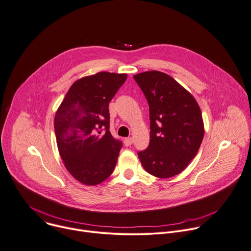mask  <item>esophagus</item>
Listing matches in <instances>:
<instances>
[{
    "label": "esophagus",
    "instance_id": "34e87169",
    "mask_svg": "<svg viewBox=\"0 0 251 251\" xmlns=\"http://www.w3.org/2000/svg\"><path fill=\"white\" fill-rule=\"evenodd\" d=\"M124 143H125L126 147H129L130 145H132V138L131 137H126L124 140Z\"/></svg>",
    "mask_w": 251,
    "mask_h": 251
}]
</instances>
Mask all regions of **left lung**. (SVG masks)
<instances>
[{"label":"left lung","instance_id":"1","mask_svg":"<svg viewBox=\"0 0 251 251\" xmlns=\"http://www.w3.org/2000/svg\"><path fill=\"white\" fill-rule=\"evenodd\" d=\"M150 107L151 140L137 152L151 175L168 178L180 174L197 155L204 128L194 98L171 75L158 71L133 75Z\"/></svg>","mask_w":251,"mask_h":251}]
</instances>
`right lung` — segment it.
Here are the masks:
<instances>
[{
	"label": "right lung",
	"instance_id": "obj_1",
	"mask_svg": "<svg viewBox=\"0 0 251 251\" xmlns=\"http://www.w3.org/2000/svg\"><path fill=\"white\" fill-rule=\"evenodd\" d=\"M127 77L100 72L70 88L53 125L61 157L79 182L96 185L113 174L123 144L109 131L108 103Z\"/></svg>",
	"mask_w": 251,
	"mask_h": 251
}]
</instances>
